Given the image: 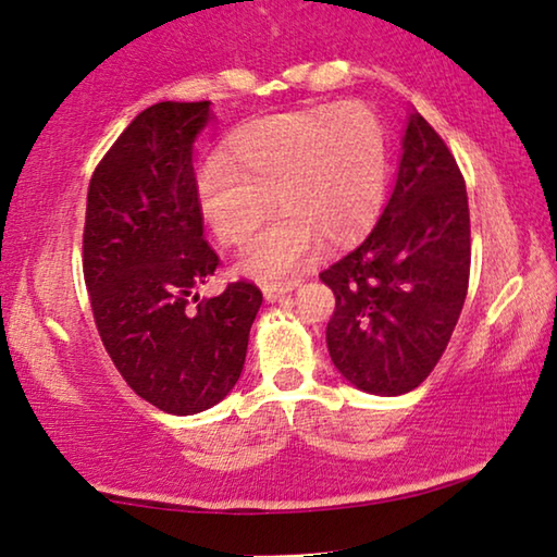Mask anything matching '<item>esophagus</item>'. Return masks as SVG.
I'll use <instances>...</instances> for the list:
<instances>
[{
	"label": "esophagus",
	"mask_w": 557,
	"mask_h": 557,
	"mask_svg": "<svg viewBox=\"0 0 557 557\" xmlns=\"http://www.w3.org/2000/svg\"><path fill=\"white\" fill-rule=\"evenodd\" d=\"M299 287V280H289V282H265L262 285V295H265L268 301H277L287 295V292L297 289Z\"/></svg>",
	"instance_id": "34e87169"
}]
</instances>
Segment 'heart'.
<instances>
[{
  "mask_svg": "<svg viewBox=\"0 0 557 557\" xmlns=\"http://www.w3.org/2000/svg\"><path fill=\"white\" fill-rule=\"evenodd\" d=\"M388 186V143L361 102L277 115L240 132L228 157L196 172V199L215 238L240 245L272 206L280 211L240 252L238 270L285 280L322 240L344 245L379 215Z\"/></svg>",
  "mask_w": 557,
  "mask_h": 557,
  "instance_id": "b5f03b06",
  "label": "heart"
}]
</instances>
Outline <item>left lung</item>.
<instances>
[{
  "label": "left lung",
  "mask_w": 557,
  "mask_h": 557,
  "mask_svg": "<svg viewBox=\"0 0 557 557\" xmlns=\"http://www.w3.org/2000/svg\"><path fill=\"white\" fill-rule=\"evenodd\" d=\"M469 262L465 178L430 122L410 112L379 223L319 275L336 297L326 346L338 373L371 395L418 388L455 332Z\"/></svg>",
  "instance_id": "8db88e82"
}]
</instances>
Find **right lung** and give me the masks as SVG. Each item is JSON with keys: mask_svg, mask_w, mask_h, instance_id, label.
Instances as JSON below:
<instances>
[{"mask_svg": "<svg viewBox=\"0 0 557 557\" xmlns=\"http://www.w3.org/2000/svg\"><path fill=\"white\" fill-rule=\"evenodd\" d=\"M211 102H157L129 122L88 186L83 275L102 346L139 398L169 414L213 408L238 383L262 292L199 297L219 256L203 240L194 143Z\"/></svg>", "mask_w": 557, "mask_h": 557, "instance_id": "add662e5", "label": "right lung"}]
</instances>
